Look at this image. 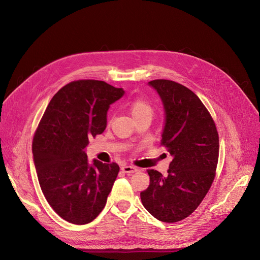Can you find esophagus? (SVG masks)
<instances>
[{"label":"esophagus","instance_id":"obj_1","mask_svg":"<svg viewBox=\"0 0 260 260\" xmlns=\"http://www.w3.org/2000/svg\"><path fill=\"white\" fill-rule=\"evenodd\" d=\"M121 171H122L123 173H126V174H133V173L137 172L138 169L133 167V166H123V167L121 168Z\"/></svg>","mask_w":260,"mask_h":260}]
</instances>
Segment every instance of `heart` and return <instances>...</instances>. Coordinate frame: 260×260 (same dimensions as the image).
I'll return each mask as SVG.
<instances>
[{
	"label": "heart",
	"mask_w": 260,
	"mask_h": 260,
	"mask_svg": "<svg viewBox=\"0 0 260 260\" xmlns=\"http://www.w3.org/2000/svg\"><path fill=\"white\" fill-rule=\"evenodd\" d=\"M129 113L134 119H137L142 116L152 117L154 114V107L152 103L144 99L143 97L134 98L128 105Z\"/></svg>",
	"instance_id": "heart-1"
}]
</instances>
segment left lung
<instances>
[{"instance_id":"8db88e82","label":"left lung","mask_w":260,"mask_h":260,"mask_svg":"<svg viewBox=\"0 0 260 260\" xmlns=\"http://www.w3.org/2000/svg\"><path fill=\"white\" fill-rule=\"evenodd\" d=\"M166 109L161 145L173 156L163 177L148 170L149 185L140 193L143 207L158 220L177 222L192 214L215 179L219 137L215 122L201 100L175 81L148 82Z\"/></svg>"}]
</instances>
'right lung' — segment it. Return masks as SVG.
<instances>
[{
  "instance_id": "1",
  "label": "right lung",
  "mask_w": 260,
  "mask_h": 260,
  "mask_svg": "<svg viewBox=\"0 0 260 260\" xmlns=\"http://www.w3.org/2000/svg\"><path fill=\"white\" fill-rule=\"evenodd\" d=\"M124 94L99 80H78L63 86L50 100L32 140L41 189L64 220L92 221L104 209L120 171L116 162L93 160L84 152L91 137L104 132L108 107Z\"/></svg>"
}]
</instances>
